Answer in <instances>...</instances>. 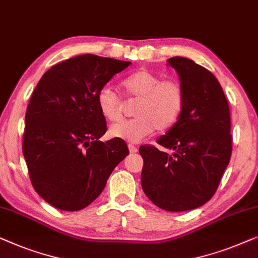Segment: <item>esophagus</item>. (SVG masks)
I'll list each match as a JSON object with an SVG mask.
<instances>
[{"instance_id": "esophagus-1", "label": "esophagus", "mask_w": 258, "mask_h": 258, "mask_svg": "<svg viewBox=\"0 0 258 258\" xmlns=\"http://www.w3.org/2000/svg\"><path fill=\"white\" fill-rule=\"evenodd\" d=\"M128 150H130V153H137L138 152V148L134 146V145H128Z\"/></svg>"}]
</instances>
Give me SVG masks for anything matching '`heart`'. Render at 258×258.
<instances>
[{"mask_svg": "<svg viewBox=\"0 0 258 258\" xmlns=\"http://www.w3.org/2000/svg\"><path fill=\"white\" fill-rule=\"evenodd\" d=\"M126 97L137 99L133 107L136 118L122 120L110 127L111 137L127 143H138L153 131H167L179 120L184 106V90L176 79H161L154 72L141 69L121 82ZM100 114L108 121L121 118V100L113 90L105 86L97 94Z\"/></svg>", "mask_w": 258, "mask_h": 258, "instance_id": "b5f03b06", "label": "heart"}]
</instances>
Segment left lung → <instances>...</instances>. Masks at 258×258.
<instances>
[{"mask_svg":"<svg viewBox=\"0 0 258 258\" xmlns=\"http://www.w3.org/2000/svg\"><path fill=\"white\" fill-rule=\"evenodd\" d=\"M184 90L179 120L157 140L172 154L141 146V187L167 212H184L208 202L219 187L231 155L229 105L219 81L206 68L184 57H172Z\"/></svg>","mask_w":258,"mask_h":258,"instance_id":"left-lung-1","label":"left lung"}]
</instances>
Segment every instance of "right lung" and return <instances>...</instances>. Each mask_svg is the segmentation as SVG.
<instances>
[{
  "instance_id": "right-lung-1",
  "label": "right lung",
  "mask_w": 258,
  "mask_h": 258,
  "mask_svg": "<svg viewBox=\"0 0 258 258\" xmlns=\"http://www.w3.org/2000/svg\"><path fill=\"white\" fill-rule=\"evenodd\" d=\"M130 64L88 53L53 65L39 79L25 113L22 147L32 186L55 208L88 207L128 155L122 139L99 140L107 128L97 94Z\"/></svg>"
}]
</instances>
